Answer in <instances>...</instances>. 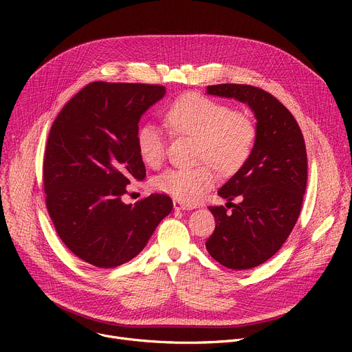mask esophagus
<instances>
[{
	"mask_svg": "<svg viewBox=\"0 0 352 352\" xmlns=\"http://www.w3.org/2000/svg\"><path fill=\"white\" fill-rule=\"evenodd\" d=\"M174 208L177 210V211H186V210H191V207L190 206H187V204H184L182 201H177V199H174Z\"/></svg>",
	"mask_w": 352,
	"mask_h": 352,
	"instance_id": "1",
	"label": "esophagus"
}]
</instances>
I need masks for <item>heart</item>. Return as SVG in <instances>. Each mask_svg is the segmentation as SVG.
Instances as JSON below:
<instances>
[{
    "label": "heart",
    "instance_id": "heart-1",
    "mask_svg": "<svg viewBox=\"0 0 352 352\" xmlns=\"http://www.w3.org/2000/svg\"><path fill=\"white\" fill-rule=\"evenodd\" d=\"M165 122L173 131L195 137L197 158L208 161L224 174L236 171L250 157L255 142L252 120L239 111H230L224 104L199 94H186L165 109ZM141 160L158 168L165 158V138L155 125H142L137 133ZM215 182L210 164L192 168H171L153 179V187L182 202H194Z\"/></svg>",
    "mask_w": 352,
    "mask_h": 352
}]
</instances>
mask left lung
Here are the masks:
<instances>
[{
	"label": "left lung",
	"instance_id": "left-lung-1",
	"mask_svg": "<svg viewBox=\"0 0 352 352\" xmlns=\"http://www.w3.org/2000/svg\"><path fill=\"white\" fill-rule=\"evenodd\" d=\"M207 94L247 104L255 116V142L247 161L218 195L231 212L208 207L215 230L207 239L210 255L230 270H250L265 263L287 241L300 217L307 188V150L301 129L289 111L270 92L252 85L219 84Z\"/></svg>",
	"mask_w": 352,
	"mask_h": 352
}]
</instances>
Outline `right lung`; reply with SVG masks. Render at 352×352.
Returning <instances> with one entry per match:
<instances>
[{"instance_id":"1","label":"right lung","mask_w":352,"mask_h":352,"mask_svg":"<svg viewBox=\"0 0 352 352\" xmlns=\"http://www.w3.org/2000/svg\"><path fill=\"white\" fill-rule=\"evenodd\" d=\"M165 96V87L91 82L55 118L44 155V191L52 224L82 261L116 268L137 256L173 210L168 195L135 204L122 195L145 178L138 122Z\"/></svg>"}]
</instances>
